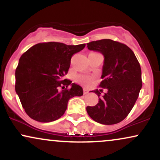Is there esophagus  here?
Segmentation results:
<instances>
[{"instance_id":"esophagus-1","label":"esophagus","mask_w":160,"mask_h":160,"mask_svg":"<svg viewBox=\"0 0 160 160\" xmlns=\"http://www.w3.org/2000/svg\"><path fill=\"white\" fill-rule=\"evenodd\" d=\"M88 93H89V91H88L87 89H83V94H84V95H86V94H88Z\"/></svg>"}]
</instances>
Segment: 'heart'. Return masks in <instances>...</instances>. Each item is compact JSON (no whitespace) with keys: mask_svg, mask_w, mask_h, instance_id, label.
I'll return each mask as SVG.
<instances>
[{"mask_svg":"<svg viewBox=\"0 0 160 160\" xmlns=\"http://www.w3.org/2000/svg\"><path fill=\"white\" fill-rule=\"evenodd\" d=\"M79 80H80V82H83V83H89V81H90V78H87V77H80V78H79Z\"/></svg>","mask_w":160,"mask_h":160,"instance_id":"heart-1","label":"heart"}]
</instances>
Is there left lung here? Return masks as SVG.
<instances>
[{
    "instance_id": "obj_1",
    "label": "left lung",
    "mask_w": 160,
    "mask_h": 160,
    "mask_svg": "<svg viewBox=\"0 0 160 160\" xmlns=\"http://www.w3.org/2000/svg\"><path fill=\"white\" fill-rule=\"evenodd\" d=\"M89 50L103 55L104 65L99 86L95 89L98 103L86 107L89 117L101 124L112 125L123 120L135 105L142 87L141 66L133 51L126 45L110 39L87 43Z\"/></svg>"
}]
</instances>
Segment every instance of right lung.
Segmentation results:
<instances>
[{
	"label": "right lung",
	"mask_w": 160,
	"mask_h": 160,
	"mask_svg": "<svg viewBox=\"0 0 160 160\" xmlns=\"http://www.w3.org/2000/svg\"><path fill=\"white\" fill-rule=\"evenodd\" d=\"M85 46L40 43L22 55L16 69L15 89L31 118L41 122L58 120L65 113L69 99L83 94L81 86L64 80V76L71 57Z\"/></svg>",
	"instance_id": "1"
}]
</instances>
